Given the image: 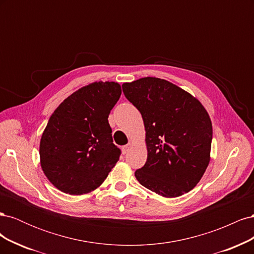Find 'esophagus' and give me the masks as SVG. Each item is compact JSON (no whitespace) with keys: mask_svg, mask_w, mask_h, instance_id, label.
I'll return each instance as SVG.
<instances>
[{"mask_svg":"<svg viewBox=\"0 0 254 254\" xmlns=\"http://www.w3.org/2000/svg\"><path fill=\"white\" fill-rule=\"evenodd\" d=\"M131 147H132V144H131V143H128L127 145L123 146L122 150H123V152H124V153H127V152H128L130 149H131Z\"/></svg>","mask_w":254,"mask_h":254,"instance_id":"esophagus-1","label":"esophagus"}]
</instances>
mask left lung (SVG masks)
<instances>
[{
  "label": "left lung",
  "mask_w": 254,
  "mask_h": 254,
  "mask_svg": "<svg viewBox=\"0 0 254 254\" xmlns=\"http://www.w3.org/2000/svg\"><path fill=\"white\" fill-rule=\"evenodd\" d=\"M123 92L142 114L147 160L134 176L166 198L194 189L210 162L212 122L202 104L165 79L144 77L123 83Z\"/></svg>",
  "instance_id": "obj_1"
}]
</instances>
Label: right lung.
Masks as SVG:
<instances>
[{
	"mask_svg": "<svg viewBox=\"0 0 254 254\" xmlns=\"http://www.w3.org/2000/svg\"><path fill=\"white\" fill-rule=\"evenodd\" d=\"M121 94L118 82L95 81L66 97L51 115L40 140V164L59 190L90 193L119 161L108 117Z\"/></svg>",
	"mask_w": 254,
	"mask_h": 254,
	"instance_id": "obj_1",
	"label": "right lung"
}]
</instances>
